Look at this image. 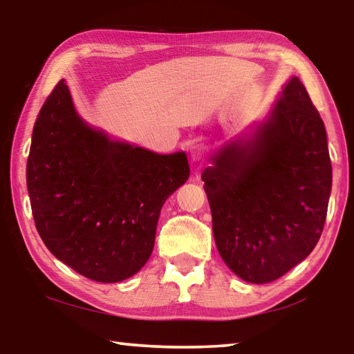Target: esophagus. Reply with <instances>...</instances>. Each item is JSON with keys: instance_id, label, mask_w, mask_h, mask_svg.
<instances>
[{"instance_id": "34e87169", "label": "esophagus", "mask_w": 354, "mask_h": 354, "mask_svg": "<svg viewBox=\"0 0 354 354\" xmlns=\"http://www.w3.org/2000/svg\"><path fill=\"white\" fill-rule=\"evenodd\" d=\"M190 156H192V159H194V160H201L206 156V148L200 145V143H198V145H194V147H192Z\"/></svg>"}]
</instances>
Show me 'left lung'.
Wrapping results in <instances>:
<instances>
[{
    "label": "left lung",
    "instance_id": "8db88e82",
    "mask_svg": "<svg viewBox=\"0 0 354 354\" xmlns=\"http://www.w3.org/2000/svg\"><path fill=\"white\" fill-rule=\"evenodd\" d=\"M201 178L218 253L237 277L266 284L306 259L325 226L333 169L303 82L292 77L254 142L225 147Z\"/></svg>",
    "mask_w": 354,
    "mask_h": 354
}]
</instances>
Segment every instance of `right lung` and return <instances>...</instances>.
<instances>
[{
    "instance_id": "add662e5",
    "label": "right lung",
    "mask_w": 354,
    "mask_h": 354,
    "mask_svg": "<svg viewBox=\"0 0 354 354\" xmlns=\"http://www.w3.org/2000/svg\"><path fill=\"white\" fill-rule=\"evenodd\" d=\"M189 173L184 153L156 154L87 127L61 80L39 112L26 165L35 227L75 272L118 283L151 256L160 209Z\"/></svg>"
}]
</instances>
